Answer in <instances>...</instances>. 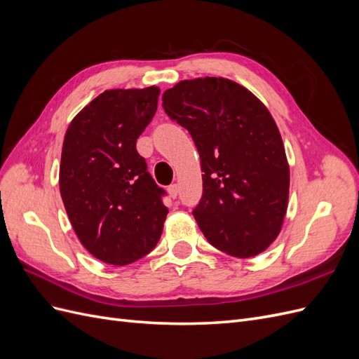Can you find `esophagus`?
Listing matches in <instances>:
<instances>
[{
	"label": "esophagus",
	"mask_w": 359,
	"mask_h": 359,
	"mask_svg": "<svg viewBox=\"0 0 359 359\" xmlns=\"http://www.w3.org/2000/svg\"><path fill=\"white\" fill-rule=\"evenodd\" d=\"M168 191H169V194H170V198L175 199V198L178 196V191H180L178 184H170V186L168 187Z\"/></svg>",
	"instance_id": "1"
}]
</instances>
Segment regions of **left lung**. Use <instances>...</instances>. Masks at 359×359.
<instances>
[{"mask_svg": "<svg viewBox=\"0 0 359 359\" xmlns=\"http://www.w3.org/2000/svg\"><path fill=\"white\" fill-rule=\"evenodd\" d=\"M163 109L189 130L201 157L203 191L193 215L206 240L252 257L283 224L289 166L266 107L233 81H182L163 94Z\"/></svg>", "mask_w": 359, "mask_h": 359, "instance_id": "1", "label": "left lung"}]
</instances>
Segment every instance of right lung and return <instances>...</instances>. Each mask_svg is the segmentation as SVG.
<instances>
[{"mask_svg": "<svg viewBox=\"0 0 359 359\" xmlns=\"http://www.w3.org/2000/svg\"><path fill=\"white\" fill-rule=\"evenodd\" d=\"M158 95L157 86L104 91L74 116L64 137L61 198L82 245L106 264L144 257L163 232L166 190L136 149Z\"/></svg>", "mask_w": 359, "mask_h": 359, "instance_id": "right-lung-1", "label": "right lung"}]
</instances>
